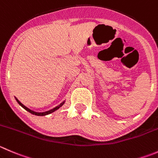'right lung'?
<instances>
[{
    "label": "right lung",
    "mask_w": 158,
    "mask_h": 158,
    "mask_svg": "<svg viewBox=\"0 0 158 158\" xmlns=\"http://www.w3.org/2000/svg\"><path fill=\"white\" fill-rule=\"evenodd\" d=\"M15 99H16L17 102H18V104H19V105L21 106H22L23 108L24 109V110H27V112H29V113H31V114L36 115V116H45V115L50 114V113H53V112H55V111H56V110H57L58 109H59V108H60V107L62 106V105H63V104H64V102H62V103H61L60 105H59V106H58L55 107V108H53L52 110H48V111H46V112H43V113H38V112H35V111H33V110H30V109H28V108H27V107H26L25 106H24V105H23V104L21 103V102H20V101L18 100V99H17L16 97H15Z\"/></svg>",
    "instance_id": "obj_1"
}]
</instances>
